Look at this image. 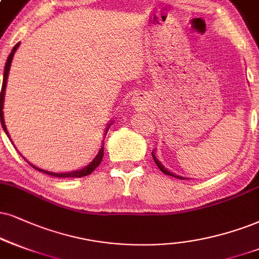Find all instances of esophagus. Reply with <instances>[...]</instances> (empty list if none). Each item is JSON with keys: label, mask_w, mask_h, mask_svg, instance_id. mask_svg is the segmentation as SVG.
<instances>
[{"label": "esophagus", "mask_w": 259, "mask_h": 259, "mask_svg": "<svg viewBox=\"0 0 259 259\" xmlns=\"http://www.w3.org/2000/svg\"><path fill=\"white\" fill-rule=\"evenodd\" d=\"M132 104L135 105L136 108H138V109H144V107L146 105L145 96L142 94H137L136 96H133Z\"/></svg>", "instance_id": "obj_1"}]
</instances>
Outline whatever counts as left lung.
I'll list each match as a JSON object with an SVG mask.
<instances>
[{"instance_id":"left-lung-1","label":"left lung","mask_w":259,"mask_h":259,"mask_svg":"<svg viewBox=\"0 0 259 259\" xmlns=\"http://www.w3.org/2000/svg\"><path fill=\"white\" fill-rule=\"evenodd\" d=\"M151 155H152V158H154V161H155V163L157 164V167L161 169V171L162 173H164V174H167V175H170V177H174V178H178V179H180V180H186L187 178H184V177H180V175H177V174H173L171 173V171H169L167 168H164V165L161 163V162L158 161L157 159V157H156V155H155V152L152 151L151 152Z\"/></svg>"}]
</instances>
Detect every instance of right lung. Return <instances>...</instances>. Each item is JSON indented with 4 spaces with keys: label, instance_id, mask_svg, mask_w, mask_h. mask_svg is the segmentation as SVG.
<instances>
[{
    "label": "right lung",
    "instance_id": "right-lung-1",
    "mask_svg": "<svg viewBox=\"0 0 259 259\" xmlns=\"http://www.w3.org/2000/svg\"><path fill=\"white\" fill-rule=\"evenodd\" d=\"M19 44L18 43L17 46L13 48L12 53L9 54L8 59H7V62H6V66H5V72H3V82H2V90H1V94H0V120H1V124H2V128L5 130L6 135L8 136V138L11 139V136H9L8 131H7V127H6V123H5V119H3V102H5V91H6V86H7V79H8V74H9V69H11V65H12V60H13V56H14L15 52H17V49L19 48ZM111 122H114V121H111ZM111 122L108 123L107 128H105V133L104 135H107L108 130H109V127L111 126ZM104 144V143H103ZM104 145L102 146L100 149V151H98V154L96 155V157L92 159V161L89 163L86 167L79 169V170H74V171H68V173H53V171H48V170H44V169H40L36 167V165H33L30 162L27 161V163L31 165V167H33L34 169H37V170L41 171V173H46L48 175H52V177H56V178H82V177H86V175H90L92 171L95 170L96 168L98 167L101 163L102 158H103V154H104ZM25 158V157H22Z\"/></svg>",
    "mask_w": 259,
    "mask_h": 259
}]
</instances>
